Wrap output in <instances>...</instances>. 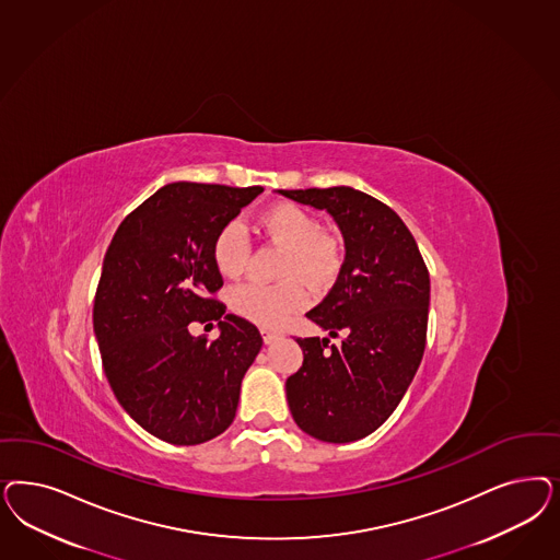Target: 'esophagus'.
Returning a JSON list of instances; mask_svg holds the SVG:
<instances>
[{
	"label": "esophagus",
	"instance_id": "34e87169",
	"mask_svg": "<svg viewBox=\"0 0 560 560\" xmlns=\"http://www.w3.org/2000/svg\"><path fill=\"white\" fill-rule=\"evenodd\" d=\"M261 336H264V342L273 343L278 338H280V334H276V331H268V329H264L261 331Z\"/></svg>",
	"mask_w": 560,
	"mask_h": 560
}]
</instances>
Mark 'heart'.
Masks as SVG:
<instances>
[{
  "instance_id": "obj_1",
  "label": "heart",
  "mask_w": 560,
  "mask_h": 560,
  "mask_svg": "<svg viewBox=\"0 0 560 560\" xmlns=\"http://www.w3.org/2000/svg\"><path fill=\"white\" fill-rule=\"evenodd\" d=\"M259 229L280 243L287 255L280 266V284L245 282L229 292L231 311L261 327L284 324L292 313L307 305V289L329 287L342 266L334 238L322 233V222L303 206L280 201L270 206L259 220ZM212 259L224 278L241 276L249 261V241L238 222H229L212 241Z\"/></svg>"
}]
</instances>
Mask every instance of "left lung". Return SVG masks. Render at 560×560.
Masks as SVG:
<instances>
[{
    "label": "left lung",
    "instance_id": "obj_1",
    "mask_svg": "<svg viewBox=\"0 0 560 560\" xmlns=\"http://www.w3.org/2000/svg\"><path fill=\"white\" fill-rule=\"evenodd\" d=\"M280 194L327 210L346 245L334 289L307 313L340 343L296 340L305 359L287 380L290 412L319 441H359L396 410L422 361L429 270L408 226L380 199L352 187Z\"/></svg>",
    "mask_w": 560,
    "mask_h": 560
}]
</instances>
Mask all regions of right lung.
Wrapping results in <instances>:
<instances>
[{
	"label": "right lung",
	"instance_id": "obj_1",
	"mask_svg": "<svg viewBox=\"0 0 560 560\" xmlns=\"http://www.w3.org/2000/svg\"><path fill=\"white\" fill-rule=\"evenodd\" d=\"M264 187L171 183L119 224L94 294L92 324L108 385L144 431L173 445H199L235 418L241 381L261 336L217 299L218 231ZM218 320L217 341L188 324Z\"/></svg>",
	"mask_w": 560,
	"mask_h": 560
}]
</instances>
